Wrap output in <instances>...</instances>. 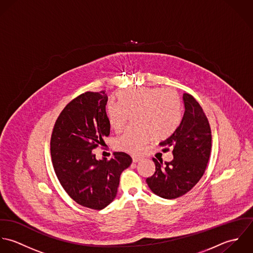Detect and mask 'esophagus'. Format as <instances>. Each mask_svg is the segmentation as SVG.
Masks as SVG:
<instances>
[{
    "label": "esophagus",
    "mask_w": 253,
    "mask_h": 253,
    "mask_svg": "<svg viewBox=\"0 0 253 253\" xmlns=\"http://www.w3.org/2000/svg\"><path fill=\"white\" fill-rule=\"evenodd\" d=\"M132 159H133V162H138L142 159V157L138 156V155H132Z\"/></svg>",
    "instance_id": "34e87169"
}]
</instances>
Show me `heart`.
Instances as JSON below:
<instances>
[{
    "label": "heart",
    "instance_id": "b5f03b06",
    "mask_svg": "<svg viewBox=\"0 0 253 253\" xmlns=\"http://www.w3.org/2000/svg\"><path fill=\"white\" fill-rule=\"evenodd\" d=\"M117 103L109 101L105 106L107 122L111 129L120 132L133 113L137 126L127 129L114 141L118 151L139 153L153 137L161 140L176 128L181 114V99L173 89L138 87L116 94Z\"/></svg>",
    "mask_w": 253,
    "mask_h": 253
}]
</instances>
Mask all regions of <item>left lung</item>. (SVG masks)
<instances>
[{"instance_id":"obj_1","label":"left lung","mask_w":253,"mask_h":253,"mask_svg":"<svg viewBox=\"0 0 253 253\" xmlns=\"http://www.w3.org/2000/svg\"><path fill=\"white\" fill-rule=\"evenodd\" d=\"M184 113L173 133L159 143L163 152L172 149L173 159L157 161L155 172L147 179L152 193L172 200L191 191L201 180L211 152V130L201 104L190 94L183 95Z\"/></svg>"}]
</instances>
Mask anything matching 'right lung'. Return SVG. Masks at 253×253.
Returning <instances> with one entry per match:
<instances>
[{"instance_id":"obj_1","label":"right lung","mask_w":253,"mask_h":253,"mask_svg":"<svg viewBox=\"0 0 253 253\" xmlns=\"http://www.w3.org/2000/svg\"><path fill=\"white\" fill-rule=\"evenodd\" d=\"M107 99L105 91L78 96L60 112L51 133V162L60 185L74 202L96 210L115 199L120 175L132 163L125 152L98 160L93 152L110 132Z\"/></svg>"}]
</instances>
